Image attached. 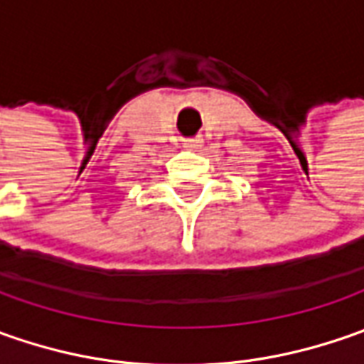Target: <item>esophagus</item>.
I'll list each match as a JSON object with an SVG mask.
<instances>
[{"label": "esophagus", "mask_w": 364, "mask_h": 364, "mask_svg": "<svg viewBox=\"0 0 364 364\" xmlns=\"http://www.w3.org/2000/svg\"><path fill=\"white\" fill-rule=\"evenodd\" d=\"M184 147H186V149H198V147H203V139H200V137L184 139Z\"/></svg>", "instance_id": "esophagus-1"}]
</instances>
